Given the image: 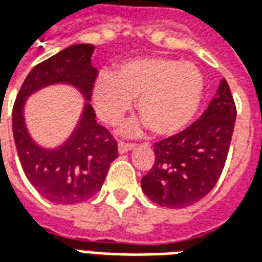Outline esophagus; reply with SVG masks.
<instances>
[{
    "instance_id": "34e87169",
    "label": "esophagus",
    "mask_w": 262,
    "mask_h": 262,
    "mask_svg": "<svg viewBox=\"0 0 262 262\" xmlns=\"http://www.w3.org/2000/svg\"><path fill=\"white\" fill-rule=\"evenodd\" d=\"M133 148H135V144H132V143L120 142L119 144H118V151H119L120 154L127 153V151H130V150H133Z\"/></svg>"
}]
</instances>
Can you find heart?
<instances>
[{
	"label": "heart",
	"mask_w": 262,
	"mask_h": 262,
	"mask_svg": "<svg viewBox=\"0 0 262 262\" xmlns=\"http://www.w3.org/2000/svg\"><path fill=\"white\" fill-rule=\"evenodd\" d=\"M203 91V75L192 63L140 57L118 66L114 74H98L92 84V103L101 119L115 125L132 108V99H137L142 126H148L157 136H172L192 122ZM125 130H140V125L133 123Z\"/></svg>",
	"instance_id": "1"
}]
</instances>
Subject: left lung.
<instances>
[{"mask_svg":"<svg viewBox=\"0 0 262 262\" xmlns=\"http://www.w3.org/2000/svg\"><path fill=\"white\" fill-rule=\"evenodd\" d=\"M234 122L236 105L223 78L196 122L154 143V164L142 178L144 195L170 209L187 208L206 196L223 171Z\"/></svg>","mask_w":262,"mask_h":262,"instance_id":"8db88e82","label":"left lung"}]
</instances>
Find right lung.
Segmentation results:
<instances>
[{
    "mask_svg": "<svg viewBox=\"0 0 262 262\" xmlns=\"http://www.w3.org/2000/svg\"><path fill=\"white\" fill-rule=\"evenodd\" d=\"M94 46L78 43L33 67L20 86L12 109L14 140L26 178L37 192L59 205L84 202L101 189L109 165L118 157L114 137L98 125L90 105L97 70L91 64ZM54 83L80 92L84 108L75 130L59 148L39 146L25 123V103L32 93Z\"/></svg>",
    "mask_w": 262,
    "mask_h": 262,
    "instance_id": "obj_1",
    "label": "right lung"
}]
</instances>
